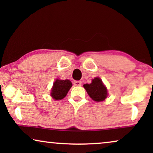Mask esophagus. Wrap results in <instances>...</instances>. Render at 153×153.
<instances>
[{
  "instance_id": "obj_1",
  "label": "esophagus",
  "mask_w": 153,
  "mask_h": 153,
  "mask_svg": "<svg viewBox=\"0 0 153 153\" xmlns=\"http://www.w3.org/2000/svg\"><path fill=\"white\" fill-rule=\"evenodd\" d=\"M74 85H76V86H80L81 85V82L80 81H74Z\"/></svg>"
}]
</instances>
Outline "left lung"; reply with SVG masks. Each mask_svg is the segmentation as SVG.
I'll use <instances>...</instances> for the list:
<instances>
[{
  "label": "left lung",
  "mask_w": 153,
  "mask_h": 153,
  "mask_svg": "<svg viewBox=\"0 0 153 153\" xmlns=\"http://www.w3.org/2000/svg\"><path fill=\"white\" fill-rule=\"evenodd\" d=\"M83 87L94 101L102 102L107 97V88L99 77H95L92 80L91 83L84 84Z\"/></svg>",
  "instance_id": "left-lung-1"
}]
</instances>
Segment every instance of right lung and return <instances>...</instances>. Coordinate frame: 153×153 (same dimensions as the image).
I'll list each match as a JSON object with an SVG mask.
<instances>
[{
	"label": "right lung",
	"instance_id": "right-lung-1",
	"mask_svg": "<svg viewBox=\"0 0 153 153\" xmlns=\"http://www.w3.org/2000/svg\"><path fill=\"white\" fill-rule=\"evenodd\" d=\"M72 83L70 80L56 79L51 91V96L56 100H60L65 97L70 91Z\"/></svg>",
	"mask_w": 153,
	"mask_h": 153
}]
</instances>
